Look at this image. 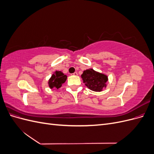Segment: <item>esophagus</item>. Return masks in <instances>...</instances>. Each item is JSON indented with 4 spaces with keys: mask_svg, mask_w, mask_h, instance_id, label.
<instances>
[{
    "mask_svg": "<svg viewBox=\"0 0 154 154\" xmlns=\"http://www.w3.org/2000/svg\"><path fill=\"white\" fill-rule=\"evenodd\" d=\"M72 75H74V76H78V73H77L76 72H74V73L72 74Z\"/></svg>",
    "mask_w": 154,
    "mask_h": 154,
    "instance_id": "34e87169",
    "label": "esophagus"
}]
</instances>
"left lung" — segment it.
Returning a JSON list of instances; mask_svg holds the SVG:
<instances>
[{"mask_svg": "<svg viewBox=\"0 0 154 154\" xmlns=\"http://www.w3.org/2000/svg\"><path fill=\"white\" fill-rule=\"evenodd\" d=\"M81 76L85 85L91 91L101 92L103 91V88L106 87L108 77L105 74L97 72L94 69L85 70Z\"/></svg>", "mask_w": 154, "mask_h": 154, "instance_id": "8db88e82", "label": "left lung"}]
</instances>
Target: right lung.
<instances>
[{
    "label": "right lung",
    "mask_w": 154,
    "mask_h": 154,
    "mask_svg": "<svg viewBox=\"0 0 154 154\" xmlns=\"http://www.w3.org/2000/svg\"><path fill=\"white\" fill-rule=\"evenodd\" d=\"M66 80L67 76L65 75L62 71H56L49 80L48 84L50 88H55L58 89L62 87L63 83L66 82Z\"/></svg>",
    "instance_id": "add662e5"
}]
</instances>
